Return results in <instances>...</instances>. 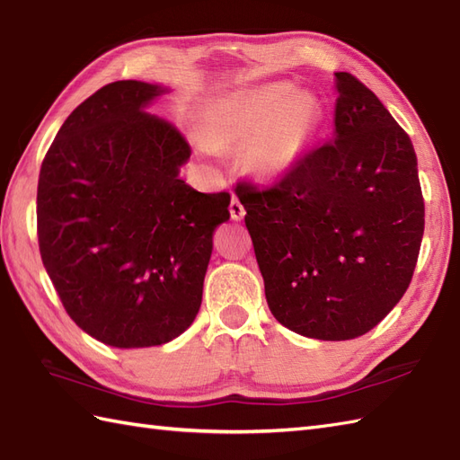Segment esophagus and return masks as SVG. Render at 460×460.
<instances>
[{"label":"esophagus","instance_id":"1","mask_svg":"<svg viewBox=\"0 0 460 460\" xmlns=\"http://www.w3.org/2000/svg\"><path fill=\"white\" fill-rule=\"evenodd\" d=\"M229 211H231V219H235V221H241L243 217H245V208H243V203L239 201L237 195H233L231 198Z\"/></svg>","mask_w":460,"mask_h":460}]
</instances>
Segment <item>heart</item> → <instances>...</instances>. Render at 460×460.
I'll return each instance as SVG.
<instances>
[{
	"instance_id": "b5f03b06",
	"label": "heart",
	"mask_w": 460,
	"mask_h": 460,
	"mask_svg": "<svg viewBox=\"0 0 460 460\" xmlns=\"http://www.w3.org/2000/svg\"><path fill=\"white\" fill-rule=\"evenodd\" d=\"M288 83H269L213 101L203 134L213 146L247 140L245 162L261 178H279L295 165L318 120L316 101Z\"/></svg>"
}]
</instances>
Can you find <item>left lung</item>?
<instances>
[{
    "label": "left lung",
    "instance_id": "1",
    "mask_svg": "<svg viewBox=\"0 0 460 460\" xmlns=\"http://www.w3.org/2000/svg\"><path fill=\"white\" fill-rule=\"evenodd\" d=\"M336 86L334 138L270 185H235L272 316L332 341L402 300L425 229L411 138L354 75L336 73Z\"/></svg>",
    "mask_w": 460,
    "mask_h": 460
}]
</instances>
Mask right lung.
<instances>
[{
	"instance_id": "right-lung-1",
	"label": "right lung",
	"mask_w": 460,
	"mask_h": 460,
	"mask_svg": "<svg viewBox=\"0 0 460 460\" xmlns=\"http://www.w3.org/2000/svg\"><path fill=\"white\" fill-rule=\"evenodd\" d=\"M158 84L116 81L68 114L39 172L37 237L66 314L106 346L178 338L201 306L227 191L180 180L191 148L146 112Z\"/></svg>"
}]
</instances>
